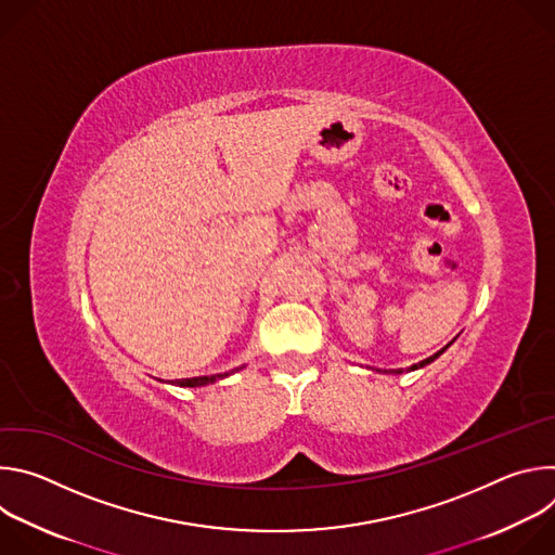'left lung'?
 <instances>
[{"label":"left lung","instance_id":"obj_1","mask_svg":"<svg viewBox=\"0 0 555 555\" xmlns=\"http://www.w3.org/2000/svg\"><path fill=\"white\" fill-rule=\"evenodd\" d=\"M450 345H452V343H448V345H446V347H443V349H441V351H437V353H435V356H430V358H426V360H422V362H417V364H413V366H409V371H415V369H422V366H426V364H430V362H435V360H437V358H439V356H441V353H443V351H446V349H448V347H450ZM377 371H379V369H377ZM384 373H402V369H398V371H384Z\"/></svg>","mask_w":555,"mask_h":555}]
</instances>
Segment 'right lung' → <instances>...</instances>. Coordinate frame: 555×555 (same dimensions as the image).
<instances>
[{
	"mask_svg": "<svg viewBox=\"0 0 555 555\" xmlns=\"http://www.w3.org/2000/svg\"><path fill=\"white\" fill-rule=\"evenodd\" d=\"M240 369H244V366H236V369H232V371H228V373H217V375L186 377V379H178V382H173V384H178V386H191V388H195V386H206V384H212V382H217V379H223V377H228L230 373H234V371H240Z\"/></svg>",
	"mask_w": 555,
	"mask_h": 555,
	"instance_id": "1",
	"label": "right lung"
}]
</instances>
